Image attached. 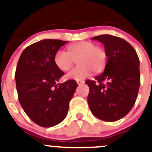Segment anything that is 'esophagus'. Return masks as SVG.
Listing matches in <instances>:
<instances>
[{
  "label": "esophagus",
  "instance_id": "34e87169",
  "mask_svg": "<svg viewBox=\"0 0 152 152\" xmlns=\"http://www.w3.org/2000/svg\"><path fill=\"white\" fill-rule=\"evenodd\" d=\"M76 82H77V83H78V86H80V85L83 84V83H84V81H81V80H77V81H76Z\"/></svg>",
  "mask_w": 152,
  "mask_h": 152
}]
</instances>
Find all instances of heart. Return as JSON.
<instances>
[{"mask_svg": "<svg viewBox=\"0 0 152 152\" xmlns=\"http://www.w3.org/2000/svg\"><path fill=\"white\" fill-rule=\"evenodd\" d=\"M108 54L105 48L91 41H79L68 47V52L58 50L54 55V63L60 70H69L77 60L78 65L66 74L69 79H84L94 73L104 70Z\"/></svg>", "mask_w": 152, "mask_h": 152, "instance_id": "b5f03b06", "label": "heart"}]
</instances>
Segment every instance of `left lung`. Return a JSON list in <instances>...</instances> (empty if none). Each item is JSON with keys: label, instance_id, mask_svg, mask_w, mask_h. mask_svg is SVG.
Listing matches in <instances>:
<instances>
[{"label": "left lung", "instance_id": "left-lung-1", "mask_svg": "<svg viewBox=\"0 0 152 152\" xmlns=\"http://www.w3.org/2000/svg\"><path fill=\"white\" fill-rule=\"evenodd\" d=\"M91 39L104 45L108 60L104 72L85 82L89 87L88 106L99 119L116 121L129 112L137 100L140 86L139 57L123 38L104 34Z\"/></svg>", "mask_w": 152, "mask_h": 152}]
</instances>
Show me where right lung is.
Segmentation results:
<instances>
[{
  "instance_id": "1",
  "label": "right lung",
  "mask_w": 152,
  "mask_h": 152,
  "mask_svg": "<svg viewBox=\"0 0 152 152\" xmlns=\"http://www.w3.org/2000/svg\"><path fill=\"white\" fill-rule=\"evenodd\" d=\"M67 41L44 39L26 47L15 74L18 100L36 124L51 127L67 115L78 84L74 80L56 83L64 73L56 66L54 55Z\"/></svg>"
}]
</instances>
